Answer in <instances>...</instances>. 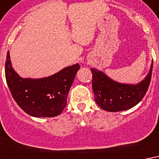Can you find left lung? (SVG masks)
<instances>
[{
  "instance_id": "8db88e82",
  "label": "left lung",
  "mask_w": 159,
  "mask_h": 159,
  "mask_svg": "<svg viewBox=\"0 0 159 159\" xmlns=\"http://www.w3.org/2000/svg\"><path fill=\"white\" fill-rule=\"evenodd\" d=\"M90 70L97 104L105 111L119 112L134 107L144 97L152 77V62L147 76L137 84L116 82L95 68H91Z\"/></svg>"
}]
</instances>
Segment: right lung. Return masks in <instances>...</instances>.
<instances>
[{"label":"right lung","mask_w":159,"mask_h":159,"mask_svg":"<svg viewBox=\"0 0 159 159\" xmlns=\"http://www.w3.org/2000/svg\"><path fill=\"white\" fill-rule=\"evenodd\" d=\"M80 68L75 64L45 78H21L12 68L8 51L5 73L12 97L22 110L36 118L55 117L66 108L69 91Z\"/></svg>","instance_id":"add662e5"}]
</instances>
